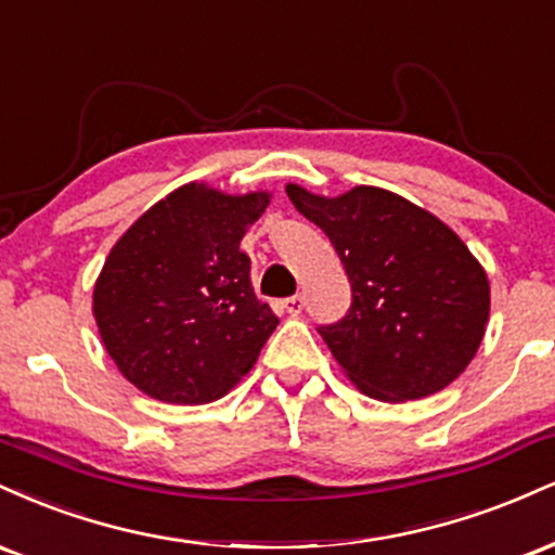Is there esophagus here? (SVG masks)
Returning <instances> with one entry per match:
<instances>
[{"label":"esophagus","mask_w":555,"mask_h":555,"mask_svg":"<svg viewBox=\"0 0 555 555\" xmlns=\"http://www.w3.org/2000/svg\"><path fill=\"white\" fill-rule=\"evenodd\" d=\"M280 306H283V311H285V314H291V317H298V314H301V311H304V296H301V293H296V296L285 298V301L280 304Z\"/></svg>","instance_id":"esophagus-1"}]
</instances>
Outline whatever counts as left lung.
Wrapping results in <instances>:
<instances>
[{
  "instance_id": "1",
  "label": "left lung",
  "mask_w": 555,
  "mask_h": 555,
  "mask_svg": "<svg viewBox=\"0 0 555 555\" xmlns=\"http://www.w3.org/2000/svg\"><path fill=\"white\" fill-rule=\"evenodd\" d=\"M285 192L327 233L350 280L348 314L319 327L348 379L382 402L421 400L457 379L491 311L486 270L457 233L379 186L332 199L298 184Z\"/></svg>"
}]
</instances>
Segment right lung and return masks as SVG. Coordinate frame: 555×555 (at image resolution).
<instances>
[{
	"label": "right lung",
	"mask_w": 555,
	"mask_h": 555,
	"mask_svg": "<svg viewBox=\"0 0 555 555\" xmlns=\"http://www.w3.org/2000/svg\"><path fill=\"white\" fill-rule=\"evenodd\" d=\"M267 205V192L184 184L116 241L93 317L124 379L160 402L205 405L249 374L280 322L238 249Z\"/></svg>",
	"instance_id": "obj_1"
}]
</instances>
